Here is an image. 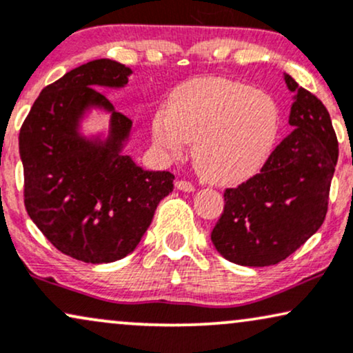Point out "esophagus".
<instances>
[{"instance_id":"obj_1","label":"esophagus","mask_w":353,"mask_h":353,"mask_svg":"<svg viewBox=\"0 0 353 353\" xmlns=\"http://www.w3.org/2000/svg\"><path fill=\"white\" fill-rule=\"evenodd\" d=\"M176 187L179 190H182V192H194L195 190V187L190 184V182H187V181H177L176 182Z\"/></svg>"}]
</instances>
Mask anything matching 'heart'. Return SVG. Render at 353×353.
I'll return each mask as SVG.
<instances>
[{
  "mask_svg": "<svg viewBox=\"0 0 353 353\" xmlns=\"http://www.w3.org/2000/svg\"><path fill=\"white\" fill-rule=\"evenodd\" d=\"M280 112L264 91L228 78H194L169 96L151 138L158 150L177 156L194 143L192 158L203 179L234 185L261 171L274 150Z\"/></svg>",
  "mask_w": 353,
  "mask_h": 353,
  "instance_id": "obj_1",
  "label": "heart"
}]
</instances>
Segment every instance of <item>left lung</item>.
Segmentation results:
<instances>
[{"label": "left lung", "mask_w": 353, "mask_h": 353, "mask_svg": "<svg viewBox=\"0 0 353 353\" xmlns=\"http://www.w3.org/2000/svg\"><path fill=\"white\" fill-rule=\"evenodd\" d=\"M293 92V132L272 151L261 172L226 189L212 243L226 261L246 267L279 264L323 225L339 145L331 115L314 94L283 73Z\"/></svg>", "instance_id": "left-lung-1"}]
</instances>
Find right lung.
<instances>
[{
  "mask_svg": "<svg viewBox=\"0 0 353 353\" xmlns=\"http://www.w3.org/2000/svg\"><path fill=\"white\" fill-rule=\"evenodd\" d=\"M133 71L101 58L42 89L19 132L24 203L58 251L88 264H109L135 251L158 203L174 189L168 171H145L123 150L132 120L96 88L120 89ZM92 112L105 132H83Z\"/></svg>",
  "mask_w": 353,
  "mask_h": 353,
  "instance_id": "obj_1",
  "label": "right lung"
}]
</instances>
